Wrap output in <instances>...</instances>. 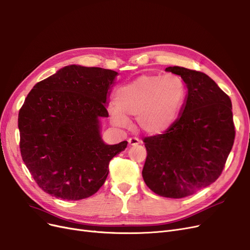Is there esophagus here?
Returning <instances> with one entry per match:
<instances>
[{
  "label": "esophagus",
  "mask_w": 250,
  "mask_h": 250,
  "mask_svg": "<svg viewBox=\"0 0 250 250\" xmlns=\"http://www.w3.org/2000/svg\"><path fill=\"white\" fill-rule=\"evenodd\" d=\"M140 143V139L139 138H136V137H132V138L128 139V144L130 146H138V144Z\"/></svg>",
  "instance_id": "1"
}]
</instances>
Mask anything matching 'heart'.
Segmentation results:
<instances>
[{
  "instance_id": "1",
  "label": "heart",
  "mask_w": 250,
  "mask_h": 250,
  "mask_svg": "<svg viewBox=\"0 0 250 250\" xmlns=\"http://www.w3.org/2000/svg\"><path fill=\"white\" fill-rule=\"evenodd\" d=\"M187 96L186 83L178 75H144L120 87L116 104L110 107L114 124L126 125L136 116L137 125L147 135H160L178 119Z\"/></svg>"
}]
</instances>
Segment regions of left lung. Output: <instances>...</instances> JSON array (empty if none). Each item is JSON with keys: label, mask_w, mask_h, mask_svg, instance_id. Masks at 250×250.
<instances>
[{"label": "left lung", "mask_w": 250, "mask_h": 250, "mask_svg": "<svg viewBox=\"0 0 250 250\" xmlns=\"http://www.w3.org/2000/svg\"><path fill=\"white\" fill-rule=\"evenodd\" d=\"M165 70L183 78L187 101L168 131L144 138L147 156L142 176L156 194L183 198L219 178L236 131L230 99L210 77L180 66Z\"/></svg>", "instance_id": "8db88e82"}]
</instances>
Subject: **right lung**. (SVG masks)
<instances>
[{
  "label": "right lung",
  "mask_w": 250,
  "mask_h": 250,
  "mask_svg": "<svg viewBox=\"0 0 250 250\" xmlns=\"http://www.w3.org/2000/svg\"><path fill=\"white\" fill-rule=\"evenodd\" d=\"M117 72L69 65L38 82L19 113L20 148L32 178L45 193L66 200L99 191L112 158L127 141L104 144L100 117H108L109 88Z\"/></svg>",
  "instance_id": "add662e5"
}]
</instances>
